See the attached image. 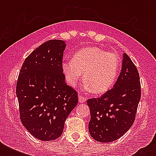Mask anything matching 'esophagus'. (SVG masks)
<instances>
[{"mask_svg":"<svg viewBox=\"0 0 156 156\" xmlns=\"http://www.w3.org/2000/svg\"><path fill=\"white\" fill-rule=\"evenodd\" d=\"M86 98L83 97V96H82L81 95H78V101H79V103L80 104H83V103L85 102L86 101Z\"/></svg>","mask_w":156,"mask_h":156,"instance_id":"1","label":"esophagus"}]
</instances>
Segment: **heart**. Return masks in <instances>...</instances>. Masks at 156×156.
<instances>
[{"mask_svg": "<svg viewBox=\"0 0 156 156\" xmlns=\"http://www.w3.org/2000/svg\"><path fill=\"white\" fill-rule=\"evenodd\" d=\"M119 66L120 58L116 53L88 47L77 51L72 60L64 61L61 68L68 85L74 87L83 73L86 87L95 94H102L115 83Z\"/></svg>", "mask_w": 156, "mask_h": 156, "instance_id": "1", "label": "heart"}]
</instances>
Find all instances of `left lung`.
Listing matches in <instances>:
<instances>
[{
  "label": "left lung",
  "instance_id": "8db88e82",
  "mask_svg": "<svg viewBox=\"0 0 156 156\" xmlns=\"http://www.w3.org/2000/svg\"><path fill=\"white\" fill-rule=\"evenodd\" d=\"M140 99L138 69L124 53L121 73L113 88L100 98L87 100L90 136L100 143H111L122 137L133 124Z\"/></svg>",
  "mask_w": 156,
  "mask_h": 156
}]
</instances>
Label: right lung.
I'll use <instances>...</instances> for the list:
<instances>
[{
    "mask_svg": "<svg viewBox=\"0 0 156 156\" xmlns=\"http://www.w3.org/2000/svg\"><path fill=\"white\" fill-rule=\"evenodd\" d=\"M66 46L60 40L44 43L26 58L18 76L16 95L21 121L40 140L58 138L78 104V94L66 83L61 68Z\"/></svg>",
    "mask_w": 156,
    "mask_h": 156,
    "instance_id": "right-lung-1",
    "label": "right lung"
}]
</instances>
